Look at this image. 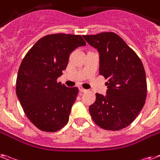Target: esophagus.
Returning <instances> with one entry per match:
<instances>
[{"mask_svg":"<svg viewBox=\"0 0 160 160\" xmlns=\"http://www.w3.org/2000/svg\"><path fill=\"white\" fill-rule=\"evenodd\" d=\"M79 90H80V92H82V93H86V92L88 91V90H87V89H84V88H82V87H81V86L79 87Z\"/></svg>","mask_w":160,"mask_h":160,"instance_id":"34e87169","label":"esophagus"}]
</instances>
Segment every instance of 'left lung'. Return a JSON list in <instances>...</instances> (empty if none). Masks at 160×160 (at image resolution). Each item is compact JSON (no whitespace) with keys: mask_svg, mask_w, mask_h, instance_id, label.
Wrapping results in <instances>:
<instances>
[{"mask_svg":"<svg viewBox=\"0 0 160 160\" xmlns=\"http://www.w3.org/2000/svg\"><path fill=\"white\" fill-rule=\"evenodd\" d=\"M99 53V75L108 80L107 94L96 93L89 113L96 125L110 131L129 126L145 102L147 84L141 59L112 32L83 35Z\"/></svg>","mask_w":160,"mask_h":160,"instance_id":"left-lung-1","label":"left lung"}]
</instances>
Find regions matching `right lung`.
I'll use <instances>...</instances> for the list:
<instances>
[{
    "label": "right lung",
    "mask_w": 160,
    "mask_h": 160,
    "mask_svg": "<svg viewBox=\"0 0 160 160\" xmlns=\"http://www.w3.org/2000/svg\"><path fill=\"white\" fill-rule=\"evenodd\" d=\"M84 45L80 35H47L31 48L19 66L16 95L28 120L42 132H58L68 122L79 89L57 80L67 68L70 54Z\"/></svg>",
    "instance_id": "obj_1"
}]
</instances>
